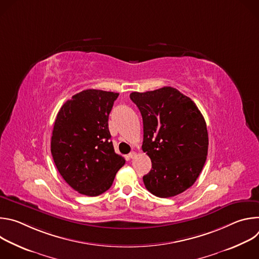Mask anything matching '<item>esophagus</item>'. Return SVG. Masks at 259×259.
Segmentation results:
<instances>
[{"label": "esophagus", "mask_w": 259, "mask_h": 259, "mask_svg": "<svg viewBox=\"0 0 259 259\" xmlns=\"http://www.w3.org/2000/svg\"><path fill=\"white\" fill-rule=\"evenodd\" d=\"M128 156H129V158H131V159H134V158L137 156V154H136L135 152H131V153L128 155Z\"/></svg>", "instance_id": "obj_1"}]
</instances>
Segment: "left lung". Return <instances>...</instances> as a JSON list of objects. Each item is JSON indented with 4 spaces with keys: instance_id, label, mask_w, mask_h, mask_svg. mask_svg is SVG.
I'll return each mask as SVG.
<instances>
[{
    "instance_id": "obj_1",
    "label": "left lung",
    "mask_w": 259,
    "mask_h": 259,
    "mask_svg": "<svg viewBox=\"0 0 259 259\" xmlns=\"http://www.w3.org/2000/svg\"><path fill=\"white\" fill-rule=\"evenodd\" d=\"M130 98L142 117V151L152 160V170L143 176L145 188L160 198L187 191L207 159L203 115L190 97L172 87L132 92Z\"/></svg>"
}]
</instances>
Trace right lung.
I'll return each instance as SVG.
<instances>
[{
	"mask_svg": "<svg viewBox=\"0 0 259 259\" xmlns=\"http://www.w3.org/2000/svg\"><path fill=\"white\" fill-rule=\"evenodd\" d=\"M119 93L84 90L57 114L51 137L55 166L70 188L96 197L112 187L125 159L115 153L108 116Z\"/></svg>",
	"mask_w": 259,
	"mask_h": 259,
	"instance_id": "1",
	"label": "right lung"
}]
</instances>
